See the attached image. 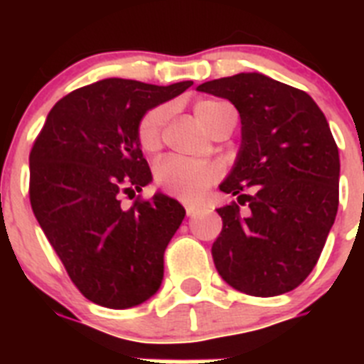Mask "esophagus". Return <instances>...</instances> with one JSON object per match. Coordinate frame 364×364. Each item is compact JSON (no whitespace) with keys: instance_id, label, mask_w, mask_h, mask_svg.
I'll use <instances>...</instances> for the list:
<instances>
[{"instance_id":"1","label":"esophagus","mask_w":364,"mask_h":364,"mask_svg":"<svg viewBox=\"0 0 364 364\" xmlns=\"http://www.w3.org/2000/svg\"><path fill=\"white\" fill-rule=\"evenodd\" d=\"M200 211L202 210L198 208V205H186V213H188V217H197Z\"/></svg>"}]
</instances>
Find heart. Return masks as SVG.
Masks as SVG:
<instances>
[{"mask_svg": "<svg viewBox=\"0 0 364 364\" xmlns=\"http://www.w3.org/2000/svg\"><path fill=\"white\" fill-rule=\"evenodd\" d=\"M224 107H228V105L217 102V100H202L195 105V114L205 129L210 131L215 118ZM169 112L171 111L167 105H160V107H154L149 112H146V117L140 120V125H138V142H140L142 149H159ZM217 176L218 167L213 164L195 162V160L180 159V156H166L154 166L156 184L162 186L167 193L184 198V200H193V198L200 197L205 188L217 180Z\"/></svg>", "mask_w": 364, "mask_h": 364, "instance_id": "b5f03b06", "label": "heart"}]
</instances>
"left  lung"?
Instances as JSON below:
<instances>
[{"mask_svg":"<svg viewBox=\"0 0 364 364\" xmlns=\"http://www.w3.org/2000/svg\"><path fill=\"white\" fill-rule=\"evenodd\" d=\"M197 91L230 100L240 114V149L218 188L248 211L235 202L217 210L215 268L242 294L291 291L317 264L339 205V149L326 117L310 95L260 73Z\"/></svg>","mask_w":364,"mask_h":364,"instance_id":"8db88e82","label":"left lung"}]
</instances>
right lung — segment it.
<instances>
[{
	"instance_id": "add662e5",
	"label": "right lung",
	"mask_w": 364,
	"mask_h": 364,
	"mask_svg": "<svg viewBox=\"0 0 364 364\" xmlns=\"http://www.w3.org/2000/svg\"><path fill=\"white\" fill-rule=\"evenodd\" d=\"M193 82L105 78L56 102L32 146L31 205L70 281L112 310L146 302L164 279V252L186 217L178 200L120 204L153 180L138 125Z\"/></svg>"
}]
</instances>
